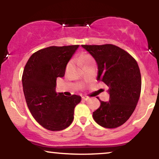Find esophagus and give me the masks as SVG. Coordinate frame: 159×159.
I'll list each match as a JSON object with an SVG mask.
<instances>
[{
	"label": "esophagus",
	"mask_w": 159,
	"mask_h": 159,
	"mask_svg": "<svg viewBox=\"0 0 159 159\" xmlns=\"http://www.w3.org/2000/svg\"><path fill=\"white\" fill-rule=\"evenodd\" d=\"M89 98H90L87 97V96H83V97H82V99L85 100V101H87V100H88Z\"/></svg>",
	"instance_id": "34e87169"
}]
</instances>
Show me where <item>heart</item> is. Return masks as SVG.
Wrapping results in <instances>:
<instances>
[{
	"label": "heart",
	"mask_w": 159,
	"mask_h": 159,
	"mask_svg": "<svg viewBox=\"0 0 159 159\" xmlns=\"http://www.w3.org/2000/svg\"><path fill=\"white\" fill-rule=\"evenodd\" d=\"M78 61L79 62V63H82V64H84L85 66V65L88 64V63H91V62L93 61V58L91 57L90 56L87 55V54H84V55H81V56L78 57Z\"/></svg>",
	"instance_id": "heart-1"
}]
</instances>
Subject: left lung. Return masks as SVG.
<instances>
[{
    "mask_svg": "<svg viewBox=\"0 0 159 159\" xmlns=\"http://www.w3.org/2000/svg\"><path fill=\"white\" fill-rule=\"evenodd\" d=\"M81 46L96 61L98 81L109 87V101L99 100L101 105L93 113V117L102 127H119L129 119L139 100L141 75L138 63L129 53L114 45Z\"/></svg>",
    "mask_w": 159,
    "mask_h": 159,
    "instance_id": "obj_1",
    "label": "left lung"
}]
</instances>
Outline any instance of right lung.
<instances>
[{
    "label": "right lung",
    "instance_id": "1",
    "mask_svg": "<svg viewBox=\"0 0 159 159\" xmlns=\"http://www.w3.org/2000/svg\"><path fill=\"white\" fill-rule=\"evenodd\" d=\"M79 45L50 46L32 54L22 75L25 100L37 123L51 131L71 125L75 107L81 102L77 95L66 96L56 92L57 78L64 76L66 67Z\"/></svg>",
    "mask_w": 159,
    "mask_h": 159
}]
</instances>
